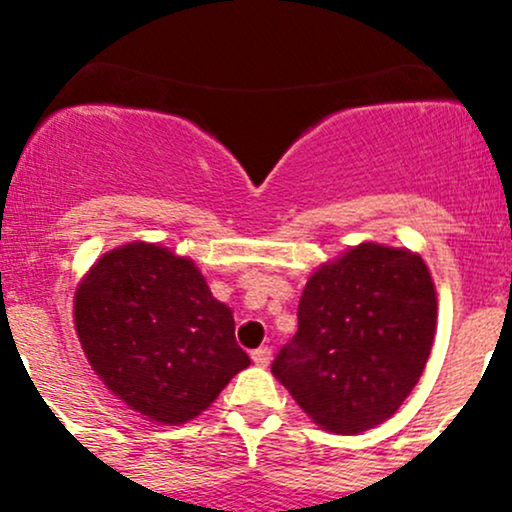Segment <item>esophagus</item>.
<instances>
[{
	"mask_svg": "<svg viewBox=\"0 0 512 512\" xmlns=\"http://www.w3.org/2000/svg\"><path fill=\"white\" fill-rule=\"evenodd\" d=\"M252 363L260 368H267L272 363V349L269 346H260V349L252 351Z\"/></svg>",
	"mask_w": 512,
	"mask_h": 512,
	"instance_id": "esophagus-1",
	"label": "esophagus"
}]
</instances>
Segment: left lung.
<instances>
[{"instance_id": "obj_1", "label": "left lung", "mask_w": 512, "mask_h": 512, "mask_svg": "<svg viewBox=\"0 0 512 512\" xmlns=\"http://www.w3.org/2000/svg\"><path fill=\"white\" fill-rule=\"evenodd\" d=\"M436 325V284L424 257L358 243L310 274L298 332L272 373L313 424L354 436L402 407L424 373Z\"/></svg>"}]
</instances>
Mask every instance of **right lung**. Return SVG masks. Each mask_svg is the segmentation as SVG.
Listing matches in <instances>:
<instances>
[{
    "instance_id": "right-lung-1",
    "label": "right lung",
    "mask_w": 512,
    "mask_h": 512,
    "mask_svg": "<svg viewBox=\"0 0 512 512\" xmlns=\"http://www.w3.org/2000/svg\"><path fill=\"white\" fill-rule=\"evenodd\" d=\"M74 330L110 395L151 424L197 419L250 366L233 310L195 260L146 240L108 250L81 276Z\"/></svg>"
}]
</instances>
